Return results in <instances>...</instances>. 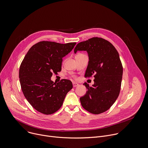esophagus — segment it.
<instances>
[{
    "instance_id": "obj_1",
    "label": "esophagus",
    "mask_w": 148,
    "mask_h": 148,
    "mask_svg": "<svg viewBox=\"0 0 148 148\" xmlns=\"http://www.w3.org/2000/svg\"><path fill=\"white\" fill-rule=\"evenodd\" d=\"M73 86L74 87H76L79 86V84L78 83L75 82H73Z\"/></svg>"
}]
</instances>
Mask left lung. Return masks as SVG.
<instances>
[{
  "label": "left lung",
  "instance_id": "1",
  "mask_svg": "<svg viewBox=\"0 0 148 148\" xmlns=\"http://www.w3.org/2000/svg\"><path fill=\"white\" fill-rule=\"evenodd\" d=\"M77 51H86L88 64L85 77L94 74V84L90 87L87 82L83 85L88 89L79 99L82 107L94 114L107 111L114 104L119 94L123 68L119 54L108 41L93 37L77 45Z\"/></svg>",
  "mask_w": 148,
  "mask_h": 148
}]
</instances>
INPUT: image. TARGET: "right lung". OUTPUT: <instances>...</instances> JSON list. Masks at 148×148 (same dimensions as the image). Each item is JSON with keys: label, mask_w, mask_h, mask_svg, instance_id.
<instances>
[{"label": "right lung", "mask_w": 148, "mask_h": 148, "mask_svg": "<svg viewBox=\"0 0 148 148\" xmlns=\"http://www.w3.org/2000/svg\"><path fill=\"white\" fill-rule=\"evenodd\" d=\"M75 45L43 41L33 45L25 56L20 67V82L25 98L37 111L54 113L73 88L71 81L63 79L56 84L51 77L61 70L62 58Z\"/></svg>", "instance_id": "add662e5"}]
</instances>
